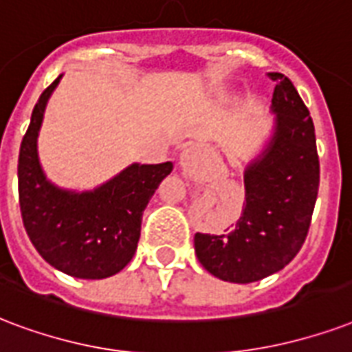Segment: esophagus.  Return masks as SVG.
I'll list each match as a JSON object with an SVG mask.
<instances>
[{
	"instance_id": "obj_1",
	"label": "esophagus",
	"mask_w": 352,
	"mask_h": 352,
	"mask_svg": "<svg viewBox=\"0 0 352 352\" xmlns=\"http://www.w3.org/2000/svg\"><path fill=\"white\" fill-rule=\"evenodd\" d=\"M188 151H190V149H188ZM184 153H186V151H184ZM181 164H182V162H181Z\"/></svg>"
}]
</instances>
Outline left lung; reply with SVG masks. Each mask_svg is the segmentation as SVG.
I'll return each instance as SVG.
<instances>
[{
	"instance_id": "obj_1",
	"label": "left lung",
	"mask_w": 352,
	"mask_h": 352,
	"mask_svg": "<svg viewBox=\"0 0 352 352\" xmlns=\"http://www.w3.org/2000/svg\"><path fill=\"white\" fill-rule=\"evenodd\" d=\"M275 120L243 170L245 208L229 234H197L194 248L206 272L249 284L289 264L305 243L319 188V158L310 112L292 80L272 72Z\"/></svg>"
}]
</instances>
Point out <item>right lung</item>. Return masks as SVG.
Instances as JSON below:
<instances>
[{"mask_svg":"<svg viewBox=\"0 0 352 352\" xmlns=\"http://www.w3.org/2000/svg\"><path fill=\"white\" fill-rule=\"evenodd\" d=\"M63 75L34 104L18 157V192L23 227L40 256L77 278H107L133 260L142 214L171 162H133L92 190H72L50 181L38 157V134L51 94Z\"/></svg>","mask_w":352,"mask_h":352,"instance_id":"obj_1","label":"right lung"}]
</instances>
